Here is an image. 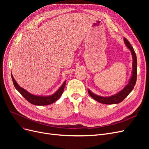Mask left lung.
<instances>
[{
    "mask_svg": "<svg viewBox=\"0 0 149 149\" xmlns=\"http://www.w3.org/2000/svg\"><path fill=\"white\" fill-rule=\"evenodd\" d=\"M124 42L127 47L131 52L132 57V70L130 78L129 80L128 83L125 86V87L120 90V91L116 94L112 95L111 96H99L97 94L93 93L91 90L88 89V93L94 100L96 101L104 104H118L123 101L124 99L127 97L130 93L131 92L134 86L136 84L137 80V56L136 54L134 52V49L130 45V43L128 42L127 39L124 38Z\"/></svg>",
    "mask_w": 149,
    "mask_h": 149,
    "instance_id": "8db88e82",
    "label": "left lung"
}]
</instances>
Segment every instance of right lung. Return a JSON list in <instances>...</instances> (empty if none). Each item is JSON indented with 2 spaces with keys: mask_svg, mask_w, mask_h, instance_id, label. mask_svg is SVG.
<instances>
[{
  "mask_svg": "<svg viewBox=\"0 0 149 149\" xmlns=\"http://www.w3.org/2000/svg\"><path fill=\"white\" fill-rule=\"evenodd\" d=\"M12 81L13 85L15 88V89L19 91L22 96H23L26 101H28L31 104L36 106H47L55 102L60 97L61 94L63 92V90L65 86V84L66 82V80H65L64 83L62 84L61 86L57 89V91L53 93L52 95L49 96H39V95H35L31 93H30L29 91H26V89H24L23 88L20 87V86L18 84L16 81L15 80L14 78L11 73Z\"/></svg>",
  "mask_w": 149,
  "mask_h": 149,
  "instance_id": "add662e5",
  "label": "right lung"
}]
</instances>
